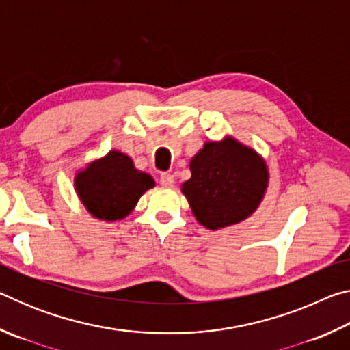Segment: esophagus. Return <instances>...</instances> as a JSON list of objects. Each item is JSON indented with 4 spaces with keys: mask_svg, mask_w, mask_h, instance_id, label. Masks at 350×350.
Masks as SVG:
<instances>
[{
    "mask_svg": "<svg viewBox=\"0 0 350 350\" xmlns=\"http://www.w3.org/2000/svg\"><path fill=\"white\" fill-rule=\"evenodd\" d=\"M161 185L162 187H173L174 185V176L170 174V173H162Z\"/></svg>",
    "mask_w": 350,
    "mask_h": 350,
    "instance_id": "1",
    "label": "esophagus"
}]
</instances>
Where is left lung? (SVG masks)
Wrapping results in <instances>:
<instances>
[{"mask_svg": "<svg viewBox=\"0 0 350 350\" xmlns=\"http://www.w3.org/2000/svg\"><path fill=\"white\" fill-rule=\"evenodd\" d=\"M191 177L182 183L194 217L208 230L239 224L262 202L269 185L267 163L253 148L230 135L205 142L189 161Z\"/></svg>", "mask_w": 350, "mask_h": 350, "instance_id": "obj_1", "label": "left lung"}]
</instances>
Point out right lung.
Masks as SVG:
<instances>
[{
	"mask_svg": "<svg viewBox=\"0 0 350 350\" xmlns=\"http://www.w3.org/2000/svg\"><path fill=\"white\" fill-rule=\"evenodd\" d=\"M81 204L100 221H122L137 205L146 189L156 185L152 177L134 167L125 152L111 150L106 156L88 163L74 177Z\"/></svg>",
	"mask_w": 350,
	"mask_h": 350,
	"instance_id": "right-lung-1",
	"label": "right lung"
}]
</instances>
